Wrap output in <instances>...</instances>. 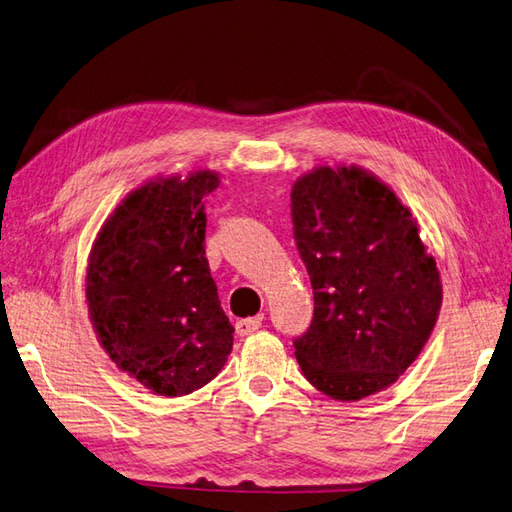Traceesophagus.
Masks as SVG:
<instances>
[{
  "mask_svg": "<svg viewBox=\"0 0 512 512\" xmlns=\"http://www.w3.org/2000/svg\"><path fill=\"white\" fill-rule=\"evenodd\" d=\"M260 324H263V322H260V317H245V320H238V322L234 324L236 335H238V337L252 335V333L258 331Z\"/></svg>",
  "mask_w": 512,
  "mask_h": 512,
  "instance_id": "1",
  "label": "esophagus"
}]
</instances>
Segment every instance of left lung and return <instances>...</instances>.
<instances>
[{
	"label": "left lung",
	"instance_id": "left-lung-1",
	"mask_svg": "<svg viewBox=\"0 0 512 512\" xmlns=\"http://www.w3.org/2000/svg\"><path fill=\"white\" fill-rule=\"evenodd\" d=\"M291 221L315 302L293 339L302 374L337 401L388 388L427 344L442 302L412 212L366 170L322 166L295 181Z\"/></svg>",
	"mask_w": 512,
	"mask_h": 512
}]
</instances>
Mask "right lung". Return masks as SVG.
I'll use <instances>...</instances> for the list:
<instances>
[{"mask_svg": "<svg viewBox=\"0 0 512 512\" xmlns=\"http://www.w3.org/2000/svg\"><path fill=\"white\" fill-rule=\"evenodd\" d=\"M210 170L151 181L102 225L87 269V304L102 348L129 377L184 396L225 366L234 326L206 258Z\"/></svg>", "mask_w": 512, "mask_h": 512, "instance_id": "right-lung-1", "label": "right lung"}]
</instances>
